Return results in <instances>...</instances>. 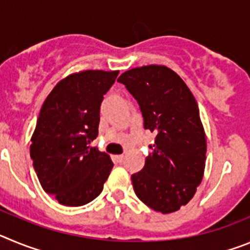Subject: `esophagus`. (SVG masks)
<instances>
[{
	"label": "esophagus",
	"instance_id": "34e87169",
	"mask_svg": "<svg viewBox=\"0 0 250 250\" xmlns=\"http://www.w3.org/2000/svg\"><path fill=\"white\" fill-rule=\"evenodd\" d=\"M124 159H125V156H124V155H116V156H115V160L118 161V163H123Z\"/></svg>",
	"mask_w": 250,
	"mask_h": 250
}]
</instances>
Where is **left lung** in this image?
<instances>
[{"label":"left lung","instance_id":"left-lung-1","mask_svg":"<svg viewBox=\"0 0 250 250\" xmlns=\"http://www.w3.org/2000/svg\"><path fill=\"white\" fill-rule=\"evenodd\" d=\"M118 81L138 101L145 129L156 134L144 167L131 175L134 190L152 210L174 213L189 203L204 175L207 136L195 98L163 65L131 68Z\"/></svg>","mask_w":250,"mask_h":250}]
</instances>
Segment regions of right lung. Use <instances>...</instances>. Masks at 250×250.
I'll list each match as a JSON object with an SVG mask.
<instances>
[{"label":"right lung","instance_id":"add662e5","mask_svg":"<svg viewBox=\"0 0 250 250\" xmlns=\"http://www.w3.org/2000/svg\"><path fill=\"white\" fill-rule=\"evenodd\" d=\"M119 71L86 70L57 83L40 111L30 155L40 184L60 204L81 207L103 191L112 164L91 147L100 123L104 95Z\"/></svg>","mask_w":250,"mask_h":250}]
</instances>
